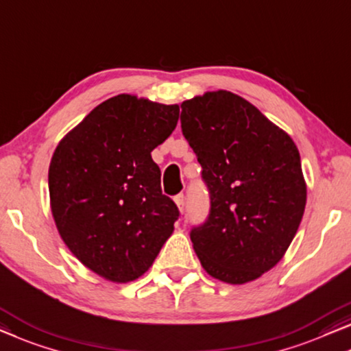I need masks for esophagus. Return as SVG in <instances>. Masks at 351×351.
I'll list each match as a JSON object with an SVG mask.
<instances>
[{
    "label": "esophagus",
    "instance_id": "34e87169",
    "mask_svg": "<svg viewBox=\"0 0 351 351\" xmlns=\"http://www.w3.org/2000/svg\"><path fill=\"white\" fill-rule=\"evenodd\" d=\"M174 201H176L177 207H179V210L184 212V210H185V196H184V195H177V196L174 197Z\"/></svg>",
    "mask_w": 351,
    "mask_h": 351
}]
</instances>
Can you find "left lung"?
Listing matches in <instances>:
<instances>
[{
  "mask_svg": "<svg viewBox=\"0 0 351 351\" xmlns=\"http://www.w3.org/2000/svg\"><path fill=\"white\" fill-rule=\"evenodd\" d=\"M182 134L197 156L210 209L190 239L209 276L242 285L285 255L306 207L293 139L231 91L182 103Z\"/></svg>",
  "mask_w": 351,
  "mask_h": 351,
  "instance_id": "obj_1",
  "label": "left lung"
}]
</instances>
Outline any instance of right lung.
Here are the masks:
<instances>
[{
  "label": "right lung",
  "instance_id": "add662e5",
  "mask_svg": "<svg viewBox=\"0 0 351 351\" xmlns=\"http://www.w3.org/2000/svg\"><path fill=\"white\" fill-rule=\"evenodd\" d=\"M179 106L114 96L64 136L49 167L55 225L75 258L126 283L152 266L179 209L161 191L152 150L179 120Z\"/></svg>",
  "mask_w": 351,
  "mask_h": 351
}]
</instances>
